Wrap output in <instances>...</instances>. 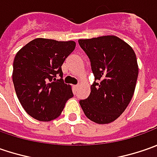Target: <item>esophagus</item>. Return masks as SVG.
<instances>
[{
	"label": "esophagus",
	"mask_w": 157,
	"mask_h": 157,
	"mask_svg": "<svg viewBox=\"0 0 157 157\" xmlns=\"http://www.w3.org/2000/svg\"><path fill=\"white\" fill-rule=\"evenodd\" d=\"M78 87H79V85H76V86H74V90H78Z\"/></svg>",
	"instance_id": "1"
}]
</instances>
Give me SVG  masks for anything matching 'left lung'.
<instances>
[{"mask_svg":"<svg viewBox=\"0 0 157 157\" xmlns=\"http://www.w3.org/2000/svg\"><path fill=\"white\" fill-rule=\"evenodd\" d=\"M78 44L90 58L97 81L79 104L92 121L111 123L126 110L135 93L139 72L136 53L116 36L79 39Z\"/></svg>","mask_w":157,"mask_h":157,"instance_id":"8db88e82","label":"left lung"}]
</instances>
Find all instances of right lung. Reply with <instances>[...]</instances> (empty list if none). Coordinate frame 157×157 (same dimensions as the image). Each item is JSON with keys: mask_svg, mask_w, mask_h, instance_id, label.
Returning a JSON list of instances; mask_svg holds the SVG:
<instances>
[{"mask_svg": "<svg viewBox=\"0 0 157 157\" xmlns=\"http://www.w3.org/2000/svg\"><path fill=\"white\" fill-rule=\"evenodd\" d=\"M74 41L36 38L16 53L12 78L17 98L29 115L40 121L57 119L73 94L63 83L61 66L74 51ZM59 74L60 80L56 77Z\"/></svg>", "mask_w": 157, "mask_h": 157, "instance_id": "add662e5", "label": "right lung"}]
</instances>
